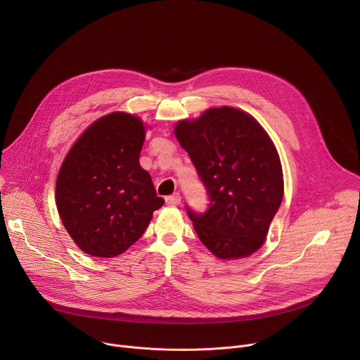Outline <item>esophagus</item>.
Returning <instances> with one entry per match:
<instances>
[{
	"instance_id": "1",
	"label": "esophagus",
	"mask_w": 360,
	"mask_h": 360,
	"mask_svg": "<svg viewBox=\"0 0 360 360\" xmlns=\"http://www.w3.org/2000/svg\"><path fill=\"white\" fill-rule=\"evenodd\" d=\"M165 202H167V205H171V207H174V205H179L181 203V195L178 192L172 193V195L165 198Z\"/></svg>"
}]
</instances>
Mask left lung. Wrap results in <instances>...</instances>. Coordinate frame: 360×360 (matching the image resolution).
I'll list each match as a JSON object with an SVG mask.
<instances>
[{
	"mask_svg": "<svg viewBox=\"0 0 360 360\" xmlns=\"http://www.w3.org/2000/svg\"><path fill=\"white\" fill-rule=\"evenodd\" d=\"M174 131L210 198L203 214L186 208L200 242L219 259L258 250L283 198L281 160L266 131L232 107L210 108Z\"/></svg>",
	"mask_w": 360,
	"mask_h": 360,
	"instance_id": "1",
	"label": "left lung"
}]
</instances>
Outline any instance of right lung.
I'll use <instances>...</instances> for the list:
<instances>
[{
	"mask_svg": "<svg viewBox=\"0 0 360 360\" xmlns=\"http://www.w3.org/2000/svg\"><path fill=\"white\" fill-rule=\"evenodd\" d=\"M143 141L138 117L112 112L84 131L61 165L58 214L77 246L91 256L125 252L165 202L139 165Z\"/></svg>",
	"mask_w": 360,
	"mask_h": 360,
	"instance_id": "1",
	"label": "right lung"
}]
</instances>
